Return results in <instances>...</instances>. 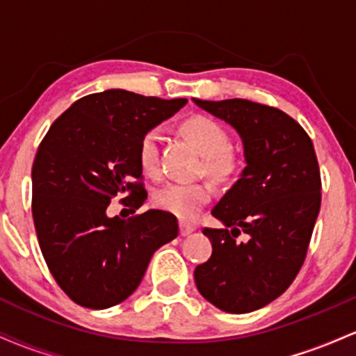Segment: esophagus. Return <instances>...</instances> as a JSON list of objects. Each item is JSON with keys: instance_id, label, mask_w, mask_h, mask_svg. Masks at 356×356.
I'll return each mask as SVG.
<instances>
[{"instance_id": "obj_1", "label": "esophagus", "mask_w": 356, "mask_h": 356, "mask_svg": "<svg viewBox=\"0 0 356 356\" xmlns=\"http://www.w3.org/2000/svg\"><path fill=\"white\" fill-rule=\"evenodd\" d=\"M179 229H181V236H189L192 231H194V227L191 226V224L187 222H181L179 224Z\"/></svg>"}]
</instances>
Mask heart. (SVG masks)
<instances>
[{"mask_svg":"<svg viewBox=\"0 0 356 356\" xmlns=\"http://www.w3.org/2000/svg\"><path fill=\"white\" fill-rule=\"evenodd\" d=\"M181 132L202 154L201 170L214 182L229 184L244 167V154L229 144L226 127L207 115H192L182 122ZM161 130H147L138 142V164L145 174L157 177L161 174ZM214 195L211 182H170L157 187L152 204L157 209L169 212L181 220H194L202 207Z\"/></svg>","mask_w":356,"mask_h":356,"instance_id":"1","label":"heart"}]
</instances>
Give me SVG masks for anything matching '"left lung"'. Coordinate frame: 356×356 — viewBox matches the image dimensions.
Returning a JSON list of instances; mask_svg holds the SVG:
<instances>
[{
	"label": "left lung",
	"instance_id": "1",
	"mask_svg": "<svg viewBox=\"0 0 356 356\" xmlns=\"http://www.w3.org/2000/svg\"><path fill=\"white\" fill-rule=\"evenodd\" d=\"M239 132L248 165L204 227L212 256L194 271L199 293L226 313H249L283 295L306 259L321 206L312 138L283 110L243 99L195 100Z\"/></svg>",
	"mask_w": 356,
	"mask_h": 356
}]
</instances>
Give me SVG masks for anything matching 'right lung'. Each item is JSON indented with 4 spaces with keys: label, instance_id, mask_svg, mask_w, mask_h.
<instances>
[{
    "label": "right lung",
    "instance_id": "obj_1",
    "mask_svg": "<svg viewBox=\"0 0 356 356\" xmlns=\"http://www.w3.org/2000/svg\"><path fill=\"white\" fill-rule=\"evenodd\" d=\"M186 104L105 90L76 100L43 137L31 169V214L44 263L73 303L92 309L122 303L155 249L177 238L169 212L122 220L107 207L120 199L136 212L145 202L138 142Z\"/></svg>",
    "mask_w": 356,
    "mask_h": 356
}]
</instances>
